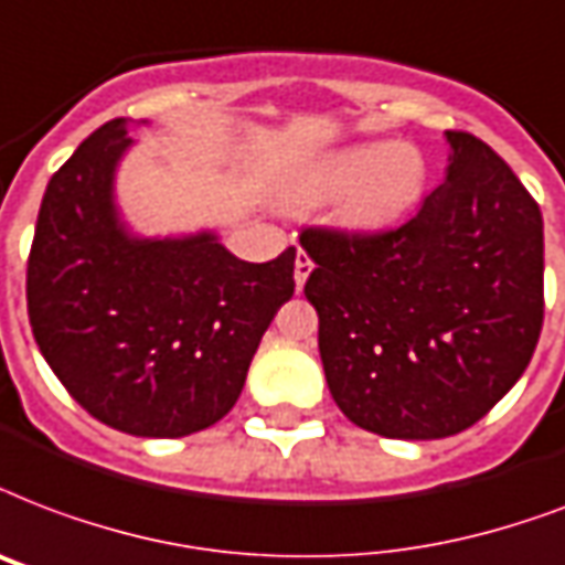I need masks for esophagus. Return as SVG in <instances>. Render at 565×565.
<instances>
[{
  "mask_svg": "<svg viewBox=\"0 0 565 565\" xmlns=\"http://www.w3.org/2000/svg\"><path fill=\"white\" fill-rule=\"evenodd\" d=\"M311 269H313V260L311 257H308V252H296V287H301V284L308 281V275H311Z\"/></svg>",
  "mask_w": 565,
  "mask_h": 565,
  "instance_id": "esophagus-1",
  "label": "esophagus"
}]
</instances>
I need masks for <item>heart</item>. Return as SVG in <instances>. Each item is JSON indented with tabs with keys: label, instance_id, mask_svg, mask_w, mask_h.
Listing matches in <instances>:
<instances>
[{
	"label": "heart",
	"instance_id": "heart-1",
	"mask_svg": "<svg viewBox=\"0 0 565 565\" xmlns=\"http://www.w3.org/2000/svg\"><path fill=\"white\" fill-rule=\"evenodd\" d=\"M429 180L424 153L394 141L385 148H352L326 159L301 183V195L331 201L343 195L340 218L361 231L399 222L420 201Z\"/></svg>",
	"mask_w": 565,
	"mask_h": 565
}]
</instances>
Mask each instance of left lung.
<instances>
[{
  "instance_id": "left-lung-1",
  "label": "left lung",
  "mask_w": 565,
  "mask_h": 565,
  "mask_svg": "<svg viewBox=\"0 0 565 565\" xmlns=\"http://www.w3.org/2000/svg\"><path fill=\"white\" fill-rule=\"evenodd\" d=\"M447 141V180L406 225L299 236L331 397L385 438H447L489 415L545 317L540 204L486 141Z\"/></svg>"
}]
</instances>
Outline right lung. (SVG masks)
<instances>
[{
	"label": "right lung",
	"instance_id": "1",
	"mask_svg": "<svg viewBox=\"0 0 565 565\" xmlns=\"http://www.w3.org/2000/svg\"><path fill=\"white\" fill-rule=\"evenodd\" d=\"M127 145L124 118L109 120L50 180L25 266L29 322L88 415L129 436H192L234 408L296 290V248L245 264L210 234L129 239L111 206Z\"/></svg>",
	"mask_w": 565,
	"mask_h": 565
}]
</instances>
